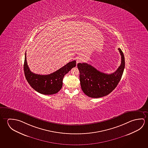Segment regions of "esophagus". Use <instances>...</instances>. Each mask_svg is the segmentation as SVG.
Here are the masks:
<instances>
[{
	"instance_id": "34e87169",
	"label": "esophagus",
	"mask_w": 148,
	"mask_h": 148,
	"mask_svg": "<svg viewBox=\"0 0 148 148\" xmlns=\"http://www.w3.org/2000/svg\"><path fill=\"white\" fill-rule=\"evenodd\" d=\"M82 61H83V59L82 57H77V58H76V63H79V62H82Z\"/></svg>"
}]
</instances>
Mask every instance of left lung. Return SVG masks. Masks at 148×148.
Instances as JSON below:
<instances>
[{"label":"left lung","instance_id":"obj_1","mask_svg":"<svg viewBox=\"0 0 148 148\" xmlns=\"http://www.w3.org/2000/svg\"><path fill=\"white\" fill-rule=\"evenodd\" d=\"M121 56L120 66L114 73L105 74L87 63H78L79 79L82 91L89 97L99 98L109 95L121 80L125 67L124 54L118 49Z\"/></svg>","mask_w":148,"mask_h":148}]
</instances>
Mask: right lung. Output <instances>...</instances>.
Returning a JSON list of instances; mask_svg holds the SVG:
<instances>
[{
    "mask_svg": "<svg viewBox=\"0 0 148 148\" xmlns=\"http://www.w3.org/2000/svg\"><path fill=\"white\" fill-rule=\"evenodd\" d=\"M76 61L70 62L56 72L49 75H39L30 70L26 60V52L25 56L24 71L25 77L30 86L36 91L42 95L57 93L62 87L64 76L76 66Z\"/></svg>",
    "mask_w": 148,
    "mask_h": 148,
    "instance_id": "obj_1",
    "label": "right lung"
}]
</instances>
